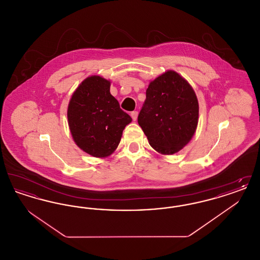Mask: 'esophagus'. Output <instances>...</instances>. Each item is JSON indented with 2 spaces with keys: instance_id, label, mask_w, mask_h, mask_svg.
Here are the masks:
<instances>
[{
  "instance_id": "1",
  "label": "esophagus",
  "mask_w": 260,
  "mask_h": 260,
  "mask_svg": "<svg viewBox=\"0 0 260 260\" xmlns=\"http://www.w3.org/2000/svg\"><path fill=\"white\" fill-rule=\"evenodd\" d=\"M131 116H132V118H133V120H134V121H136V119H137V116H138V112H132V113H131Z\"/></svg>"
}]
</instances>
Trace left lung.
I'll return each mask as SVG.
<instances>
[{"mask_svg":"<svg viewBox=\"0 0 260 260\" xmlns=\"http://www.w3.org/2000/svg\"><path fill=\"white\" fill-rule=\"evenodd\" d=\"M199 121L197 95L185 79L168 70L150 82L137 122L149 144L161 155H173L187 145Z\"/></svg>","mask_w":260,"mask_h":260,"instance_id":"left-lung-1","label":"left lung"}]
</instances>
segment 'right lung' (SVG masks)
<instances>
[{"label":"right lung","instance_id":"obj_1","mask_svg":"<svg viewBox=\"0 0 260 260\" xmlns=\"http://www.w3.org/2000/svg\"><path fill=\"white\" fill-rule=\"evenodd\" d=\"M110 86L101 76H89L75 89L68 104V125L75 143L95 158L113 154L132 122L110 93Z\"/></svg>","mask_w":260,"mask_h":260}]
</instances>
